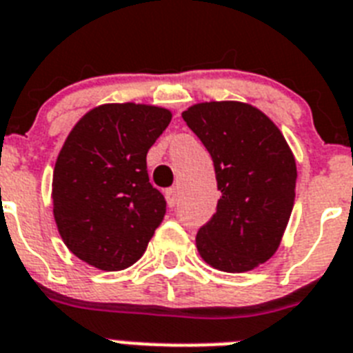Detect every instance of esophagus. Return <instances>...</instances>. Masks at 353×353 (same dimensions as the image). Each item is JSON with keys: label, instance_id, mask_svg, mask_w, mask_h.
<instances>
[{"label": "esophagus", "instance_id": "esophagus-1", "mask_svg": "<svg viewBox=\"0 0 353 353\" xmlns=\"http://www.w3.org/2000/svg\"><path fill=\"white\" fill-rule=\"evenodd\" d=\"M165 195H167V203L170 208H174L177 204V199H179V192H177V188H168L167 192H165Z\"/></svg>", "mask_w": 353, "mask_h": 353}]
</instances>
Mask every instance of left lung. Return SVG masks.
I'll return each mask as SVG.
<instances>
[{
	"mask_svg": "<svg viewBox=\"0 0 353 353\" xmlns=\"http://www.w3.org/2000/svg\"><path fill=\"white\" fill-rule=\"evenodd\" d=\"M183 120L213 159L221 199L195 236L219 271L245 272L276 253L294 206L296 161L260 109L242 102L195 103Z\"/></svg>",
	"mask_w": 353,
	"mask_h": 353,
	"instance_id": "obj_1",
	"label": "left lung"
}]
</instances>
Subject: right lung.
Instances as JSON below:
<instances>
[{
    "label": "right lung",
    "mask_w": 353,
    "mask_h": 353,
    "mask_svg": "<svg viewBox=\"0 0 353 353\" xmlns=\"http://www.w3.org/2000/svg\"><path fill=\"white\" fill-rule=\"evenodd\" d=\"M172 120L168 109L103 103L71 129L53 170V217L71 253L102 271L141 259L167 201L149 183L147 152Z\"/></svg>",
    "instance_id": "1"
}]
</instances>
